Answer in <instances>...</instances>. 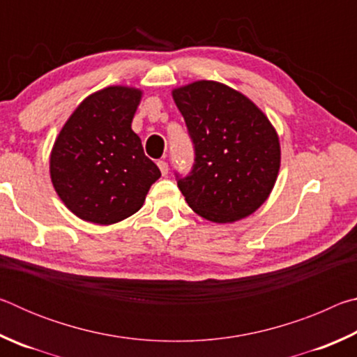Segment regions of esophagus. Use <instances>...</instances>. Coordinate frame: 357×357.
Listing matches in <instances>:
<instances>
[{
  "label": "esophagus",
  "instance_id": "obj_1",
  "mask_svg": "<svg viewBox=\"0 0 357 357\" xmlns=\"http://www.w3.org/2000/svg\"><path fill=\"white\" fill-rule=\"evenodd\" d=\"M157 165H159V168H160V173L164 174V176H167L168 174V164L165 160H159L157 162Z\"/></svg>",
  "mask_w": 357,
  "mask_h": 357
}]
</instances>
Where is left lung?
<instances>
[{"instance_id":"1","label":"left lung","mask_w":357,"mask_h":357,"mask_svg":"<svg viewBox=\"0 0 357 357\" xmlns=\"http://www.w3.org/2000/svg\"><path fill=\"white\" fill-rule=\"evenodd\" d=\"M193 144V165L176 181L197 214L234 222L261 206L280 168V144L264 113L227 84L202 80L173 91Z\"/></svg>"}]
</instances>
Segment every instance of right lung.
I'll list each match as a JSON object with an SVG mask.
<instances>
[{"instance_id": "1", "label": "right lung", "mask_w": 357, "mask_h": 357, "mask_svg": "<svg viewBox=\"0 0 357 357\" xmlns=\"http://www.w3.org/2000/svg\"><path fill=\"white\" fill-rule=\"evenodd\" d=\"M140 99L135 88L100 89L77 107L59 132L50 155L52 183L83 220L112 225L128 219L160 178L130 128Z\"/></svg>"}]
</instances>
